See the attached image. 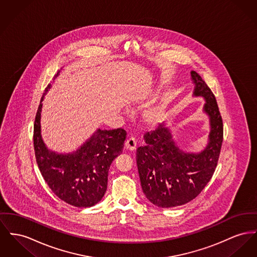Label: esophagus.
<instances>
[{
    "instance_id": "esophagus-1",
    "label": "esophagus",
    "mask_w": 257,
    "mask_h": 257,
    "mask_svg": "<svg viewBox=\"0 0 257 257\" xmlns=\"http://www.w3.org/2000/svg\"><path fill=\"white\" fill-rule=\"evenodd\" d=\"M137 142L136 139L133 138V137H130L126 140L125 142V148L128 150V151H134L136 149Z\"/></svg>"
}]
</instances>
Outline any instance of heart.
Masks as SVG:
<instances>
[{
    "label": "heart",
    "mask_w": 257,
    "mask_h": 257,
    "mask_svg": "<svg viewBox=\"0 0 257 257\" xmlns=\"http://www.w3.org/2000/svg\"><path fill=\"white\" fill-rule=\"evenodd\" d=\"M161 111L159 109H152L145 114V120L148 123H154L159 119Z\"/></svg>",
    "instance_id": "1"
}]
</instances>
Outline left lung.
<instances>
[{"label":"left lung","mask_w":257,"mask_h":257,"mask_svg":"<svg viewBox=\"0 0 257 257\" xmlns=\"http://www.w3.org/2000/svg\"><path fill=\"white\" fill-rule=\"evenodd\" d=\"M195 96L206 99L204 110L211 120L210 142L200 153L180 150L169 129L159 124L144 135L146 145L137 149V166L143 191L157 207L172 208L196 198L217 166L223 141V122L215 97L202 77L192 71Z\"/></svg>","instance_id":"1"}]
</instances>
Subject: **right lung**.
I'll list each match as a JSON object with an SVG mask.
<instances>
[{"mask_svg":"<svg viewBox=\"0 0 257 257\" xmlns=\"http://www.w3.org/2000/svg\"><path fill=\"white\" fill-rule=\"evenodd\" d=\"M44 96L45 93L41 102ZM41 111L42 104L36 113L33 140L36 161L43 178L62 201L77 208L94 206L106 193L108 169L122 152L126 131L122 128L98 129L79 150L66 155L56 154L48 151L43 142Z\"/></svg>","mask_w":257,"mask_h":257,"instance_id":"1","label":"right lung"}]
</instances>
